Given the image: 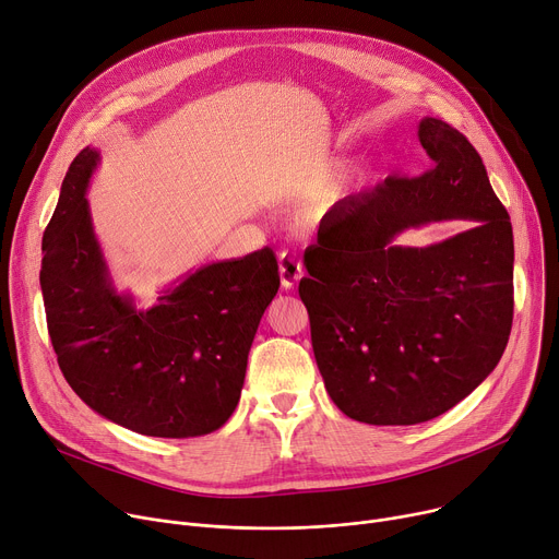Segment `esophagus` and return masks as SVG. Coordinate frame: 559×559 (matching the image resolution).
Returning a JSON list of instances; mask_svg holds the SVG:
<instances>
[{
	"instance_id": "1",
	"label": "esophagus",
	"mask_w": 559,
	"mask_h": 559,
	"mask_svg": "<svg viewBox=\"0 0 559 559\" xmlns=\"http://www.w3.org/2000/svg\"><path fill=\"white\" fill-rule=\"evenodd\" d=\"M305 275V266L302 262H297L293 254L282 252L280 254V282L284 288H293L299 280Z\"/></svg>"
}]
</instances>
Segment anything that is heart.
I'll return each mask as SVG.
<instances>
[{"mask_svg":"<svg viewBox=\"0 0 559 559\" xmlns=\"http://www.w3.org/2000/svg\"><path fill=\"white\" fill-rule=\"evenodd\" d=\"M293 192L297 197H302L305 212L311 219H318V222L324 219L326 214H331L342 199L340 183L333 181V175H331V165L311 169L305 177L295 179Z\"/></svg>","mask_w":559,"mask_h":559,"instance_id":"heart-1","label":"heart"}]
</instances>
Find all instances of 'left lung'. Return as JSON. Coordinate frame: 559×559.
<instances>
[{"label": "left lung", "instance_id": "left-lung-1", "mask_svg": "<svg viewBox=\"0 0 559 559\" xmlns=\"http://www.w3.org/2000/svg\"><path fill=\"white\" fill-rule=\"evenodd\" d=\"M432 169L342 199L305 250L318 369L331 401L369 425H416L452 409L501 360L512 324V226L481 156L425 116ZM469 231L429 247L395 237L439 221Z\"/></svg>", "mask_w": 559, "mask_h": 559}]
</instances>
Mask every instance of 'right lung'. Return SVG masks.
Returning a JSON list of instances; mask_svg holds the SVG:
<instances>
[{"label":"right lung","mask_w":559,"mask_h":559,"mask_svg":"<svg viewBox=\"0 0 559 559\" xmlns=\"http://www.w3.org/2000/svg\"><path fill=\"white\" fill-rule=\"evenodd\" d=\"M100 152L84 147L41 237L39 286L58 365L103 418L160 439L201 437L235 412L252 337L280 288L271 248L212 262L139 309L120 293L94 230L87 188Z\"/></svg>","instance_id":"1"}]
</instances>
